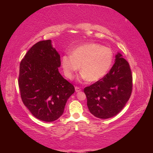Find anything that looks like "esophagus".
<instances>
[{"mask_svg": "<svg viewBox=\"0 0 153 153\" xmlns=\"http://www.w3.org/2000/svg\"><path fill=\"white\" fill-rule=\"evenodd\" d=\"M75 90H76V92H79V91H81V88H79V87H77V86H76V88H75Z\"/></svg>", "mask_w": 153, "mask_h": 153, "instance_id": "obj_1", "label": "esophagus"}]
</instances>
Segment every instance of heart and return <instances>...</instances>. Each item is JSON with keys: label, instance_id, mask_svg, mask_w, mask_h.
<instances>
[{"label": "heart", "instance_id": "b5f03b06", "mask_svg": "<svg viewBox=\"0 0 153 153\" xmlns=\"http://www.w3.org/2000/svg\"><path fill=\"white\" fill-rule=\"evenodd\" d=\"M113 59V53L110 48L97 43H88L74 49L71 55H64L61 63L67 78H73L81 65L82 78L93 82L107 74Z\"/></svg>", "mask_w": 153, "mask_h": 153}]
</instances>
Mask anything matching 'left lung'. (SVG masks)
<instances>
[{"label": "left lung", "instance_id": "left-lung-1", "mask_svg": "<svg viewBox=\"0 0 153 153\" xmlns=\"http://www.w3.org/2000/svg\"><path fill=\"white\" fill-rule=\"evenodd\" d=\"M132 91V75L128 62L118 53L109 72L84 92L87 106L93 115L100 119L115 116L125 107Z\"/></svg>", "mask_w": 153, "mask_h": 153}]
</instances>
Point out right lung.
<instances>
[{
	"mask_svg": "<svg viewBox=\"0 0 153 153\" xmlns=\"http://www.w3.org/2000/svg\"><path fill=\"white\" fill-rule=\"evenodd\" d=\"M60 55L51 40L32 46L19 66L18 84L24 105L38 120L51 122L63 115L74 86L59 71Z\"/></svg>",
	"mask_w": 153,
	"mask_h": 153,
	"instance_id": "obj_1",
	"label": "right lung"
}]
</instances>
